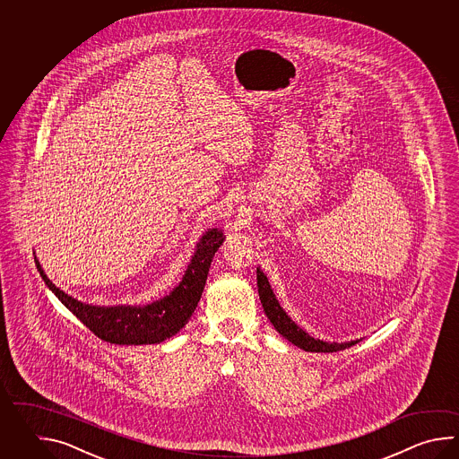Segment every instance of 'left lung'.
Listing matches in <instances>:
<instances>
[{
    "label": "left lung",
    "mask_w": 459,
    "mask_h": 459,
    "mask_svg": "<svg viewBox=\"0 0 459 459\" xmlns=\"http://www.w3.org/2000/svg\"><path fill=\"white\" fill-rule=\"evenodd\" d=\"M257 290H259V299L263 303L264 312L267 315V318L271 320L273 328L282 334L285 340L299 346L303 351L308 352H336L342 351L346 348H351L356 342H361L359 340H351V342H323L320 338H315L312 334L303 330L302 326H299L297 323L293 322L292 318L285 313L281 303L277 300L275 293H273V287L269 283L267 275L261 271V267H257Z\"/></svg>",
    "instance_id": "obj_1"
}]
</instances>
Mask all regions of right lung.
I'll list each match as a JSON object with an SVG mask.
<instances>
[{"label": "right lung", "mask_w": 459, "mask_h": 459, "mask_svg": "<svg viewBox=\"0 0 459 459\" xmlns=\"http://www.w3.org/2000/svg\"><path fill=\"white\" fill-rule=\"evenodd\" d=\"M221 228H210L195 244L182 281L170 293L146 305H91L60 290L34 257L42 281L90 332L111 344H159L186 326L205 289L213 255L225 241Z\"/></svg>", "instance_id": "1"}]
</instances>
